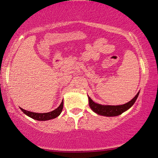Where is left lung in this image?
<instances>
[{
  "label": "left lung",
  "instance_id": "obj_1",
  "mask_svg": "<svg viewBox=\"0 0 158 158\" xmlns=\"http://www.w3.org/2000/svg\"><path fill=\"white\" fill-rule=\"evenodd\" d=\"M138 94H139V92L137 93L134 98H133L131 100L128 102L122 105H102V104H97L92 100V99L88 96L89 99V105L90 106L94 112H95L99 115L105 116H118L124 112L128 109L131 107L135 103V100H136Z\"/></svg>",
  "mask_w": 158,
  "mask_h": 158
}]
</instances>
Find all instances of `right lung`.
Wrapping results in <instances>:
<instances>
[{"instance_id": "add662e5", "label": "right lung", "mask_w": 158, "mask_h": 158, "mask_svg": "<svg viewBox=\"0 0 158 158\" xmlns=\"http://www.w3.org/2000/svg\"><path fill=\"white\" fill-rule=\"evenodd\" d=\"M63 106H64V101L62 100L61 103H60L59 107L56 109L54 111H50V112L48 113H35L32 112V111L25 110L22 108H20V110L23 111V112L25 113L27 116H30V117H31V118H34V119L37 121H47L52 119V118H56L57 116H59L60 115V114L61 113Z\"/></svg>"}]
</instances>
